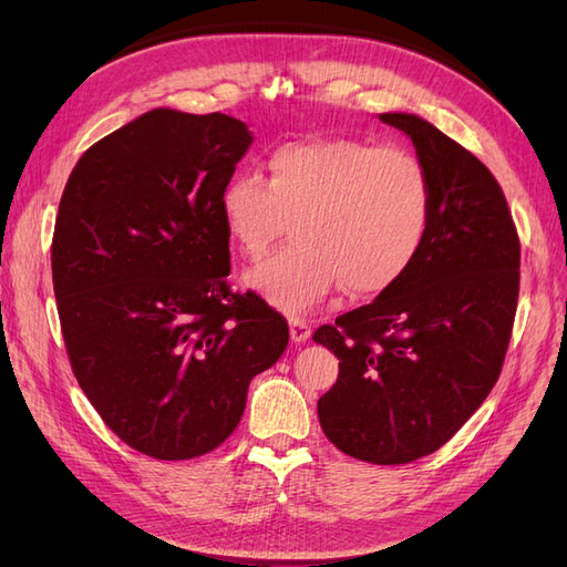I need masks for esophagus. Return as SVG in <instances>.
I'll return each mask as SVG.
<instances>
[{"instance_id":"1","label":"esophagus","mask_w":567,"mask_h":567,"mask_svg":"<svg viewBox=\"0 0 567 567\" xmlns=\"http://www.w3.org/2000/svg\"><path fill=\"white\" fill-rule=\"evenodd\" d=\"M288 326H290V340L298 342V346H300V342H305V340H310L312 329H310V323H307L305 319H293V317H290Z\"/></svg>"}]
</instances>
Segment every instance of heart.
<instances>
[{"instance_id":"b5f03b06","label":"heart","mask_w":567,"mask_h":567,"mask_svg":"<svg viewBox=\"0 0 567 567\" xmlns=\"http://www.w3.org/2000/svg\"><path fill=\"white\" fill-rule=\"evenodd\" d=\"M269 177L241 173L219 192L229 241L257 260L293 225L296 246L246 274V286L286 315H305L338 286L352 298L400 284L433 219L431 177L414 153L350 136L288 142Z\"/></svg>"}]
</instances>
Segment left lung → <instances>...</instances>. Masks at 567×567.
Here are the masks:
<instances>
[{"mask_svg": "<svg viewBox=\"0 0 567 567\" xmlns=\"http://www.w3.org/2000/svg\"><path fill=\"white\" fill-rule=\"evenodd\" d=\"M427 169L433 219L406 277L312 336L340 359L317 404L323 435L359 461L433 454L502 373L520 286V241L502 186L471 151L414 113H381Z\"/></svg>", "mask_w": 567, "mask_h": 567, "instance_id": "1", "label": "left lung"}]
</instances>
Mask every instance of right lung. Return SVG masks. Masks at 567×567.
Wrapping results in <instances>:
<instances>
[{
  "instance_id": "1",
  "label": "right lung",
  "mask_w": 567,
  "mask_h": 567,
  "mask_svg": "<svg viewBox=\"0 0 567 567\" xmlns=\"http://www.w3.org/2000/svg\"><path fill=\"white\" fill-rule=\"evenodd\" d=\"M252 144L231 115L153 109L84 151L59 203L51 277L80 388L132 450L219 447L288 323L231 293L219 192Z\"/></svg>"
}]
</instances>
